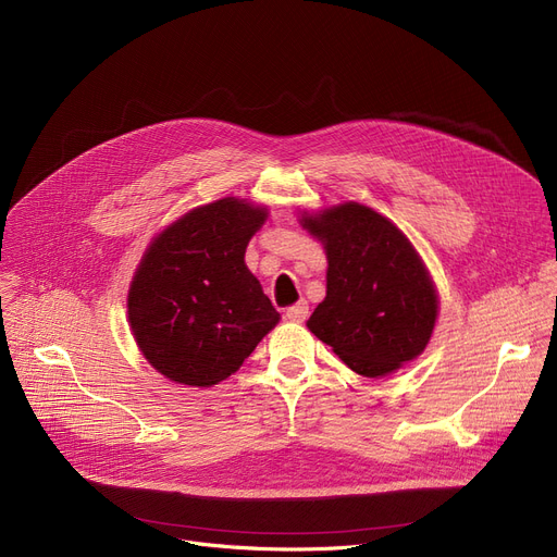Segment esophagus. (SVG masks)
Returning a JSON list of instances; mask_svg holds the SVG:
<instances>
[{"instance_id":"34e87169","label":"esophagus","mask_w":557,"mask_h":557,"mask_svg":"<svg viewBox=\"0 0 557 557\" xmlns=\"http://www.w3.org/2000/svg\"><path fill=\"white\" fill-rule=\"evenodd\" d=\"M307 313H309L307 300H300V302H296L294 307L286 309V318L290 320V323H302V320L307 318Z\"/></svg>"}]
</instances>
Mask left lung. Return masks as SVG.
Listing matches in <instances>:
<instances>
[{
  "label": "left lung",
  "mask_w": 557,
  "mask_h": 557,
  "mask_svg": "<svg viewBox=\"0 0 557 557\" xmlns=\"http://www.w3.org/2000/svg\"><path fill=\"white\" fill-rule=\"evenodd\" d=\"M298 221L327 255V296L307 320L309 332L370 379L418 359L441 298L406 234L355 200L300 212Z\"/></svg>",
  "instance_id": "1"
}]
</instances>
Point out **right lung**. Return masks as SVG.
<instances>
[{
    "instance_id": "obj_1",
    "label": "right lung",
    "mask_w": 557,
    "mask_h": 557,
    "mask_svg": "<svg viewBox=\"0 0 557 557\" xmlns=\"http://www.w3.org/2000/svg\"><path fill=\"white\" fill-rule=\"evenodd\" d=\"M267 219V205L225 196L185 212L144 250L128 288V325L169 382H223L280 323L244 259Z\"/></svg>"
}]
</instances>
